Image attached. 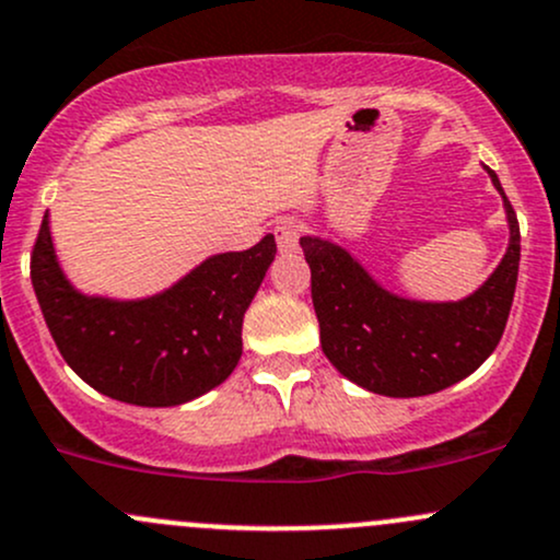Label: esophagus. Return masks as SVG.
<instances>
[{
	"instance_id": "1",
	"label": "esophagus",
	"mask_w": 560,
	"mask_h": 560,
	"mask_svg": "<svg viewBox=\"0 0 560 560\" xmlns=\"http://www.w3.org/2000/svg\"><path fill=\"white\" fill-rule=\"evenodd\" d=\"M300 233H303V225H300L298 220H292V217L276 222V241H279V249L281 252H295Z\"/></svg>"
}]
</instances>
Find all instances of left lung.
<instances>
[{
    "mask_svg": "<svg viewBox=\"0 0 560 560\" xmlns=\"http://www.w3.org/2000/svg\"><path fill=\"white\" fill-rule=\"evenodd\" d=\"M508 214L510 244L491 276L462 300H413L386 290L335 241L303 235L322 351L340 375L384 397L443 392L493 354L521 265V228L499 176L482 166Z\"/></svg>",
    "mask_w": 560,
    "mask_h": 560,
    "instance_id": "8db88e82",
    "label": "left lung"
}]
</instances>
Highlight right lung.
<instances>
[{"instance_id": "right-lung-1", "label": "right lung", "mask_w": 560, "mask_h": 560, "mask_svg": "<svg viewBox=\"0 0 560 560\" xmlns=\"http://www.w3.org/2000/svg\"><path fill=\"white\" fill-rule=\"evenodd\" d=\"M276 257L273 235L222 252L147 298L85 295L63 273L43 217L32 255L34 295L69 368L141 408H174L220 386L241 359V327Z\"/></svg>"}]
</instances>
